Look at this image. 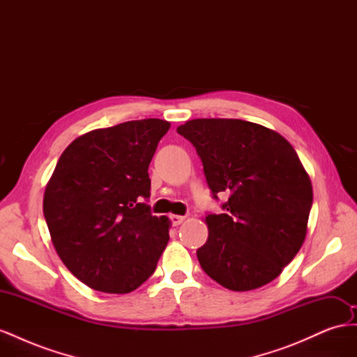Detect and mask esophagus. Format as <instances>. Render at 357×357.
Instances as JSON below:
<instances>
[{
	"label": "esophagus",
	"mask_w": 357,
	"mask_h": 357,
	"mask_svg": "<svg viewBox=\"0 0 357 357\" xmlns=\"http://www.w3.org/2000/svg\"><path fill=\"white\" fill-rule=\"evenodd\" d=\"M169 220H171V225H172V226H178L180 223H183V220H185V215L171 214V215H169Z\"/></svg>",
	"instance_id": "34e87169"
}]
</instances>
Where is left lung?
<instances>
[{
	"label": "left lung",
	"instance_id": "8db88e82",
	"mask_svg": "<svg viewBox=\"0 0 357 357\" xmlns=\"http://www.w3.org/2000/svg\"><path fill=\"white\" fill-rule=\"evenodd\" d=\"M177 132L197 149L222 213H207L201 268L235 291L273 282L305 240L312 204L310 177L286 138L240 119H193Z\"/></svg>",
	"mask_w": 357,
	"mask_h": 357
}]
</instances>
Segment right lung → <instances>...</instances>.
Masks as SVG:
<instances>
[{
    "label": "right lung",
    "mask_w": 357,
    "mask_h": 357,
    "mask_svg": "<svg viewBox=\"0 0 357 357\" xmlns=\"http://www.w3.org/2000/svg\"><path fill=\"white\" fill-rule=\"evenodd\" d=\"M168 129L160 119L95 129L58 160L43 213L61 261L91 289L128 294L155 273L169 220L146 204L147 169Z\"/></svg>",
    "instance_id": "obj_1"
}]
</instances>
